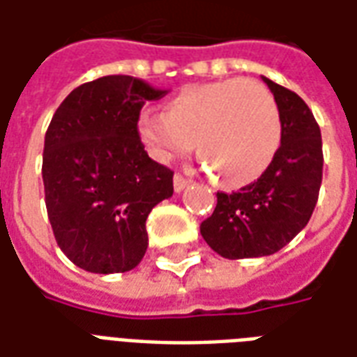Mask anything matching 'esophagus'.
<instances>
[{
    "instance_id": "esophagus-1",
    "label": "esophagus",
    "mask_w": 357,
    "mask_h": 357,
    "mask_svg": "<svg viewBox=\"0 0 357 357\" xmlns=\"http://www.w3.org/2000/svg\"><path fill=\"white\" fill-rule=\"evenodd\" d=\"M187 185H189V181H187L183 176H179V174L174 176V191H176V193H181Z\"/></svg>"
}]
</instances>
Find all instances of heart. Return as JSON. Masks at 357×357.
<instances>
[{"instance_id":"1","label":"heart","mask_w":357,"mask_h":357,"mask_svg":"<svg viewBox=\"0 0 357 357\" xmlns=\"http://www.w3.org/2000/svg\"><path fill=\"white\" fill-rule=\"evenodd\" d=\"M137 135L156 162L197 156L216 183L239 189L260 179L281 147L283 124L275 97L256 80L208 82L172 97L166 112L147 109Z\"/></svg>"}]
</instances>
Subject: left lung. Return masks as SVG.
<instances>
[{
  "instance_id": "8db88e82",
  "label": "left lung",
  "mask_w": 357,
  "mask_h": 357,
  "mask_svg": "<svg viewBox=\"0 0 357 357\" xmlns=\"http://www.w3.org/2000/svg\"><path fill=\"white\" fill-rule=\"evenodd\" d=\"M281 112L283 137L262 178L231 195L218 193L202 239L229 260L275 255L312 218L323 174L321 132L298 95L262 76Z\"/></svg>"
}]
</instances>
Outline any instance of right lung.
Masks as SVG:
<instances>
[{
    "label": "right lung",
    "mask_w": 357,
    "mask_h": 357,
    "mask_svg": "<svg viewBox=\"0 0 357 357\" xmlns=\"http://www.w3.org/2000/svg\"><path fill=\"white\" fill-rule=\"evenodd\" d=\"M164 93L133 76H102L70 91L51 118L45 206L57 245L78 268L124 273L145 256V222L174 193V172L149 158L137 118Z\"/></svg>",
    "instance_id": "add662e5"
}]
</instances>
